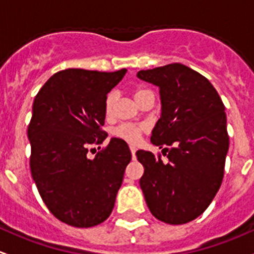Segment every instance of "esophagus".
Returning a JSON list of instances; mask_svg holds the SVG:
<instances>
[{"label":"esophagus","instance_id":"1","mask_svg":"<svg viewBox=\"0 0 254 254\" xmlns=\"http://www.w3.org/2000/svg\"><path fill=\"white\" fill-rule=\"evenodd\" d=\"M129 149H130V153H132V158L135 159V151H137V149H135V146L133 145H130Z\"/></svg>","mask_w":254,"mask_h":254}]
</instances>
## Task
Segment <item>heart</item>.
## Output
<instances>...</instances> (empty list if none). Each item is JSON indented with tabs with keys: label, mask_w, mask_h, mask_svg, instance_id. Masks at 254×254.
Instances as JSON below:
<instances>
[{
	"label": "heart",
	"mask_w": 254,
	"mask_h": 254,
	"mask_svg": "<svg viewBox=\"0 0 254 254\" xmlns=\"http://www.w3.org/2000/svg\"><path fill=\"white\" fill-rule=\"evenodd\" d=\"M148 91L149 90L143 88L137 89L134 93V99L137 100V99H139L143 94L148 93ZM115 101H116V93H115V91H110L105 99V114L108 115V116H111L112 112H114ZM143 132H144V126H142V125L122 124L120 125V126L114 128L112 134H114L115 137L120 138V139L126 140L128 143H137Z\"/></svg>",
	"instance_id": "obj_1"
}]
</instances>
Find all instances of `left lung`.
<instances>
[{"instance_id": "left-lung-1", "label": "left lung", "mask_w": 254, "mask_h": 254, "mask_svg": "<svg viewBox=\"0 0 254 254\" xmlns=\"http://www.w3.org/2000/svg\"><path fill=\"white\" fill-rule=\"evenodd\" d=\"M137 77L159 87L161 115L150 140L170 146L167 163L150 151L135 153L144 166L139 185L146 205L164 223H190L208 208L223 182L229 150L225 106L211 83L185 64L139 70Z\"/></svg>"}]
</instances>
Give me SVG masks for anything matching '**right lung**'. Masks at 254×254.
Masks as SVG:
<instances>
[{
    "label": "right lung",
    "instance_id": "1",
    "mask_svg": "<svg viewBox=\"0 0 254 254\" xmlns=\"http://www.w3.org/2000/svg\"><path fill=\"white\" fill-rule=\"evenodd\" d=\"M126 72L61 70L34 99L28 127L31 176L49 210L70 226L91 227L109 218L132 159L120 138H111L94 158L88 155L89 146L108 137L100 128L105 99Z\"/></svg>",
    "mask_w": 254,
    "mask_h": 254
}]
</instances>
